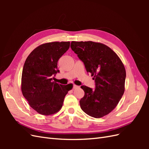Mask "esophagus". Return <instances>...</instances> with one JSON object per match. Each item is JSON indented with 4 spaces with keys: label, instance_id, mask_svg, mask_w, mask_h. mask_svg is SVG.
Segmentation results:
<instances>
[{
    "label": "esophagus",
    "instance_id": "34e87169",
    "mask_svg": "<svg viewBox=\"0 0 149 149\" xmlns=\"http://www.w3.org/2000/svg\"><path fill=\"white\" fill-rule=\"evenodd\" d=\"M78 88V86H76V85H75V84L73 85V89H76V88Z\"/></svg>",
    "mask_w": 149,
    "mask_h": 149
}]
</instances>
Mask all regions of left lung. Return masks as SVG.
I'll use <instances>...</instances> for the list:
<instances>
[{"mask_svg": "<svg viewBox=\"0 0 149 149\" xmlns=\"http://www.w3.org/2000/svg\"><path fill=\"white\" fill-rule=\"evenodd\" d=\"M71 48L96 83L94 90L86 86H81L84 91L79 101L81 108L95 118L107 115L118 104L125 91L124 64L111 48L101 43L73 41Z\"/></svg>", "mask_w": 149, "mask_h": 149, "instance_id": "1", "label": "left lung"}]
</instances>
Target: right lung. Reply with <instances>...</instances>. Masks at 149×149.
<instances>
[{
  "label": "right lung",
  "mask_w": 149,
  "mask_h": 149,
  "mask_svg": "<svg viewBox=\"0 0 149 149\" xmlns=\"http://www.w3.org/2000/svg\"><path fill=\"white\" fill-rule=\"evenodd\" d=\"M70 42L40 45L26 58L22 74L21 90L30 107L38 113L49 116L63 106L64 98L73 84L62 85L52 78L60 71L58 61L69 49Z\"/></svg>",
  "instance_id": "obj_1"
}]
</instances>
